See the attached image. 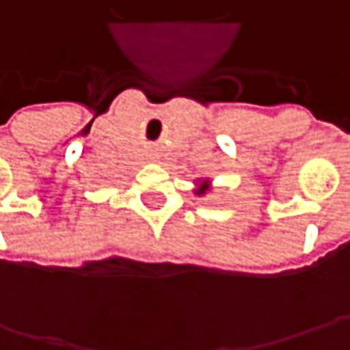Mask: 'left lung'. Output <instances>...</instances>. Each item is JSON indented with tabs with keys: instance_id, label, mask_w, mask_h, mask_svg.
I'll return each instance as SVG.
<instances>
[{
	"instance_id": "8db88e82",
	"label": "left lung",
	"mask_w": 350,
	"mask_h": 350,
	"mask_svg": "<svg viewBox=\"0 0 350 350\" xmlns=\"http://www.w3.org/2000/svg\"><path fill=\"white\" fill-rule=\"evenodd\" d=\"M208 191H210V181H208V179H202V181H196L195 195L202 196V195H206Z\"/></svg>"
}]
</instances>
